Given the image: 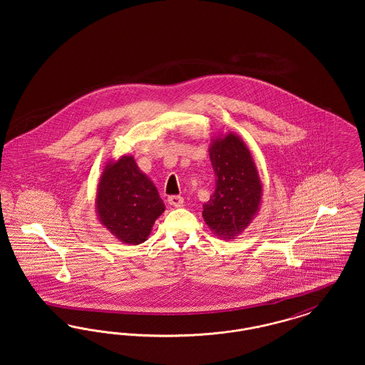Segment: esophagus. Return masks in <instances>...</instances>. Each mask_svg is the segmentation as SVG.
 Returning a JSON list of instances; mask_svg holds the SVG:
<instances>
[{
	"label": "esophagus",
	"instance_id": "obj_1",
	"mask_svg": "<svg viewBox=\"0 0 365 365\" xmlns=\"http://www.w3.org/2000/svg\"><path fill=\"white\" fill-rule=\"evenodd\" d=\"M167 201L171 207H175V208H179L183 205V197H180V195H170Z\"/></svg>",
	"mask_w": 365,
	"mask_h": 365
}]
</instances>
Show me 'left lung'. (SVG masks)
I'll list each match as a JSON object with an SVG mask.
<instances>
[{
  "label": "left lung",
  "instance_id": "1",
  "mask_svg": "<svg viewBox=\"0 0 365 365\" xmlns=\"http://www.w3.org/2000/svg\"><path fill=\"white\" fill-rule=\"evenodd\" d=\"M209 158L216 189L202 205L204 222L220 240H237L260 210V175L246 143L231 131L210 139Z\"/></svg>",
  "mask_w": 365,
  "mask_h": 365
}]
</instances>
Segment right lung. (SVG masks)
Listing matches in <instances>:
<instances>
[{"mask_svg":"<svg viewBox=\"0 0 365 365\" xmlns=\"http://www.w3.org/2000/svg\"><path fill=\"white\" fill-rule=\"evenodd\" d=\"M164 210L155 183L139 170L134 157L123 155L105 164L97 186L96 213L115 238L127 245L145 242Z\"/></svg>","mask_w":365,"mask_h":365,"instance_id":"obj_1","label":"right lung"}]
</instances>
